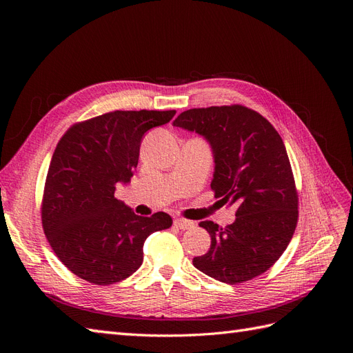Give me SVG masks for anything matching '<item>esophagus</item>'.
<instances>
[{
	"mask_svg": "<svg viewBox=\"0 0 353 353\" xmlns=\"http://www.w3.org/2000/svg\"><path fill=\"white\" fill-rule=\"evenodd\" d=\"M174 225L179 230H190L194 227V222L193 221H188V219H184V218H176L174 221Z\"/></svg>",
	"mask_w": 353,
	"mask_h": 353,
	"instance_id": "34e87169",
	"label": "esophagus"
}]
</instances>
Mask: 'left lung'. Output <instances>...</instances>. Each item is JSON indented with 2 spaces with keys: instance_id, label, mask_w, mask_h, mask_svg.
I'll list each match as a JSON object with an SVG mask.
<instances>
[{
  "instance_id": "left-lung-1",
  "label": "left lung",
  "mask_w": 353,
  "mask_h": 353,
  "mask_svg": "<svg viewBox=\"0 0 353 353\" xmlns=\"http://www.w3.org/2000/svg\"><path fill=\"white\" fill-rule=\"evenodd\" d=\"M174 126L196 131L210 143L215 197L236 205V221L210 234V249L193 265L212 279L240 284L268 271L290 243L299 218V196L290 160L275 128L241 104L212 105L181 113Z\"/></svg>"
}]
</instances>
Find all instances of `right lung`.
<instances>
[{"label":"right lung","instance_id":"right-lung-1","mask_svg":"<svg viewBox=\"0 0 353 353\" xmlns=\"http://www.w3.org/2000/svg\"><path fill=\"white\" fill-rule=\"evenodd\" d=\"M175 110H114L73 123L52 154L41 201L46 237L79 279L119 283L143 263L145 239L172 225L165 212L138 216L114 197L130 183L143 135Z\"/></svg>","mask_w":353,"mask_h":353}]
</instances>
